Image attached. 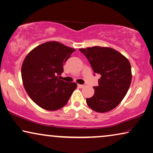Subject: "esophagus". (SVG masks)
Segmentation results:
<instances>
[{"label":"esophagus","instance_id":"esophagus-1","mask_svg":"<svg viewBox=\"0 0 153 153\" xmlns=\"http://www.w3.org/2000/svg\"><path fill=\"white\" fill-rule=\"evenodd\" d=\"M84 85H81V84H78V87L79 88H84Z\"/></svg>","mask_w":153,"mask_h":153}]
</instances>
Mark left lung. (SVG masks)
Segmentation results:
<instances>
[{"mask_svg":"<svg viewBox=\"0 0 153 153\" xmlns=\"http://www.w3.org/2000/svg\"><path fill=\"white\" fill-rule=\"evenodd\" d=\"M86 56L94 73L101 75L94 94L86 99L88 105L97 112L117 107L124 98L132 80L131 65L127 58L112 48L94 46L79 49Z\"/></svg>","mask_w":153,"mask_h":153,"instance_id":"8db88e82","label":"left lung"}]
</instances>
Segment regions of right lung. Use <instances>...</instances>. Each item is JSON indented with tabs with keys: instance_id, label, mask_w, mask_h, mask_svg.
<instances>
[{
	"instance_id": "obj_1",
	"label": "right lung",
	"mask_w": 153,
	"mask_h": 153,
	"mask_svg": "<svg viewBox=\"0 0 153 153\" xmlns=\"http://www.w3.org/2000/svg\"><path fill=\"white\" fill-rule=\"evenodd\" d=\"M74 49L56 41L39 45L26 56L22 64L24 88L31 99L43 109L54 111L68 103L77 87L58 77L63 72V63Z\"/></svg>"
}]
</instances>
